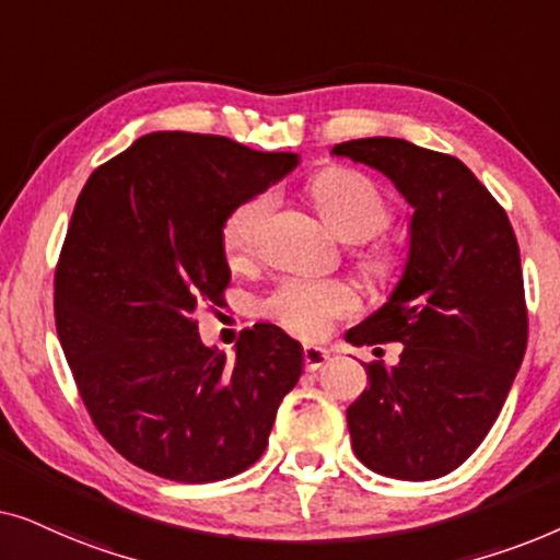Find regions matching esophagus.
Here are the masks:
<instances>
[{
  "mask_svg": "<svg viewBox=\"0 0 560 560\" xmlns=\"http://www.w3.org/2000/svg\"><path fill=\"white\" fill-rule=\"evenodd\" d=\"M328 359H331V354H328L324 347H313V343H305V347H303V364H305V370H308V372L320 370V366H324Z\"/></svg>",
  "mask_w": 560,
  "mask_h": 560,
  "instance_id": "obj_1",
  "label": "esophagus"
}]
</instances>
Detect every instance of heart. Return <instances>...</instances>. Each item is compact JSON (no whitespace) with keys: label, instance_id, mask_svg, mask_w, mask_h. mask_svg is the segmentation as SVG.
<instances>
[{"label":"heart","instance_id":"b5f03b06","mask_svg":"<svg viewBox=\"0 0 560 560\" xmlns=\"http://www.w3.org/2000/svg\"><path fill=\"white\" fill-rule=\"evenodd\" d=\"M308 196L320 217L347 242H366L389 224V203L374 180L349 167H326L308 183ZM272 198L249 196L234 206L221 226V244L232 262L255 255L259 234L270 217ZM364 270L377 278H393L397 255L387 247H374L364 255ZM359 311V293L343 280L285 278L259 303V313L303 339H316L336 318H349Z\"/></svg>","mask_w":560,"mask_h":560}]
</instances>
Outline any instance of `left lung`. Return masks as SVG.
Here are the masks:
<instances>
[{
    "instance_id": "8db88e82",
    "label": "left lung",
    "mask_w": 560,
    "mask_h": 560,
    "mask_svg": "<svg viewBox=\"0 0 560 560\" xmlns=\"http://www.w3.org/2000/svg\"><path fill=\"white\" fill-rule=\"evenodd\" d=\"M331 152L387 175L412 206L400 282L347 331L354 347L402 343L395 366L364 364L370 387L347 410L351 448L385 477L439 479L485 441L523 364L527 308L515 232L458 158L397 137Z\"/></svg>"
}]
</instances>
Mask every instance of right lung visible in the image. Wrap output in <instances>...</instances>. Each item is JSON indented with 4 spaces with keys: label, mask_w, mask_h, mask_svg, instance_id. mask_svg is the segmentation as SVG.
I'll return each mask as SVG.
<instances>
[{
    "label": "right lung",
    "mask_w": 560,
    "mask_h": 560,
    "mask_svg": "<svg viewBox=\"0 0 560 560\" xmlns=\"http://www.w3.org/2000/svg\"><path fill=\"white\" fill-rule=\"evenodd\" d=\"M298 163L219 135L152 132L83 186L56 267L58 339L98 433L140 469L201 485L262 456L303 347L257 324L229 359L194 313L224 303L229 211Z\"/></svg>",
    "instance_id": "1"
}]
</instances>
